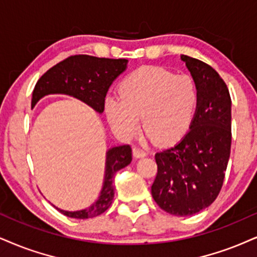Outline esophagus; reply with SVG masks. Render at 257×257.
<instances>
[{
  "label": "esophagus",
  "instance_id": "esophagus-1",
  "mask_svg": "<svg viewBox=\"0 0 257 257\" xmlns=\"http://www.w3.org/2000/svg\"><path fill=\"white\" fill-rule=\"evenodd\" d=\"M147 151H144L143 149H139V148H134V156L135 158H143L147 156Z\"/></svg>",
  "mask_w": 257,
  "mask_h": 257
}]
</instances>
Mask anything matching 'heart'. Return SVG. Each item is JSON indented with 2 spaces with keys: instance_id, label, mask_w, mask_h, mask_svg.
<instances>
[{
  "instance_id": "heart-1",
  "label": "heart",
  "mask_w": 257,
  "mask_h": 257,
  "mask_svg": "<svg viewBox=\"0 0 257 257\" xmlns=\"http://www.w3.org/2000/svg\"><path fill=\"white\" fill-rule=\"evenodd\" d=\"M120 96L104 101L110 127L131 138L141 126L158 143L168 144L186 134L199 102L195 82L188 75H175L158 66H143L126 76L119 85Z\"/></svg>"
}]
</instances>
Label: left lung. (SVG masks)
I'll return each instance as SVG.
<instances>
[{
	"label": "left lung",
	"instance_id": "8db88e82",
	"mask_svg": "<svg viewBox=\"0 0 257 257\" xmlns=\"http://www.w3.org/2000/svg\"><path fill=\"white\" fill-rule=\"evenodd\" d=\"M181 61L198 87V108L181 141L155 155L151 194L163 211L187 217L208 207L223 186L231 149V99L212 66L185 55Z\"/></svg>",
	"mask_w": 257,
	"mask_h": 257
}]
</instances>
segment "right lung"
<instances>
[{
	"instance_id": "1",
	"label": "right lung",
	"mask_w": 257,
	"mask_h": 257,
	"mask_svg": "<svg viewBox=\"0 0 257 257\" xmlns=\"http://www.w3.org/2000/svg\"><path fill=\"white\" fill-rule=\"evenodd\" d=\"M127 59L97 58L78 55L71 56L52 66L39 78L32 95V108L46 95L63 94L75 97L101 114L104 109V97L109 87L120 74L127 69ZM132 161L130 145H119L106 151V164L102 188L99 198L88 207L77 211H65L55 207L66 217L88 219L102 214L112 205L114 198L113 180L118 170Z\"/></svg>"
}]
</instances>
